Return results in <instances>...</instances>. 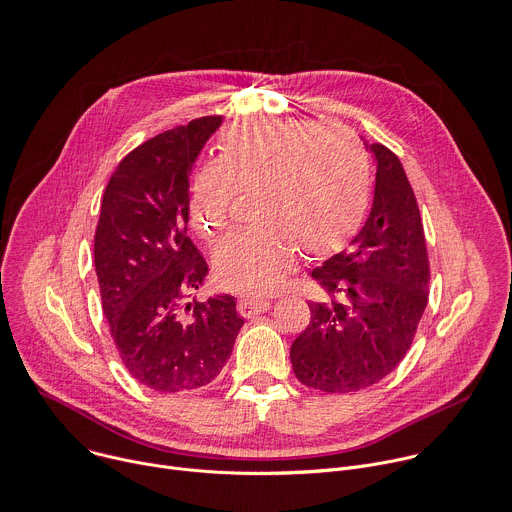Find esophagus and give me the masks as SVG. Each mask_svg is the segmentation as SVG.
<instances>
[{"label":"esophagus","mask_w":512,"mask_h":512,"mask_svg":"<svg viewBox=\"0 0 512 512\" xmlns=\"http://www.w3.org/2000/svg\"><path fill=\"white\" fill-rule=\"evenodd\" d=\"M270 304H272V300H268V298H250L248 296L238 302V313L246 319H252V317L268 311Z\"/></svg>","instance_id":"esophagus-1"}]
</instances>
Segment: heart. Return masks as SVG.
<instances>
[{"label": "heart", "mask_w": 512, "mask_h": 512, "mask_svg": "<svg viewBox=\"0 0 512 512\" xmlns=\"http://www.w3.org/2000/svg\"><path fill=\"white\" fill-rule=\"evenodd\" d=\"M240 193H254L258 222L228 236L214 266L224 286L260 296L288 274L294 246L306 256H331L355 234L369 201V157L339 125L236 121L220 137V157L193 173V228L203 236L224 232Z\"/></svg>", "instance_id": "heart-1"}]
</instances>
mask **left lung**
<instances>
[{
	"label": "left lung",
	"instance_id": "8db88e82",
	"mask_svg": "<svg viewBox=\"0 0 512 512\" xmlns=\"http://www.w3.org/2000/svg\"><path fill=\"white\" fill-rule=\"evenodd\" d=\"M371 214L351 246L313 270L325 292L292 343L294 375L325 393H351L387 377L410 351L428 304L430 262L416 193L381 143Z\"/></svg>",
	"mask_w": 512,
	"mask_h": 512
}]
</instances>
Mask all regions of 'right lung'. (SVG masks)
I'll list each match as a JSON object with an SVG mask.
<instances>
[{
	"label": "right lung",
	"mask_w": 512,
	"mask_h": 512,
	"mask_svg": "<svg viewBox=\"0 0 512 512\" xmlns=\"http://www.w3.org/2000/svg\"><path fill=\"white\" fill-rule=\"evenodd\" d=\"M222 117H201L133 149L102 195L94 268L102 313L127 371L177 393L208 385L244 321L230 294L191 296L208 264L187 236L189 171Z\"/></svg>",
	"instance_id": "obj_1"
}]
</instances>
